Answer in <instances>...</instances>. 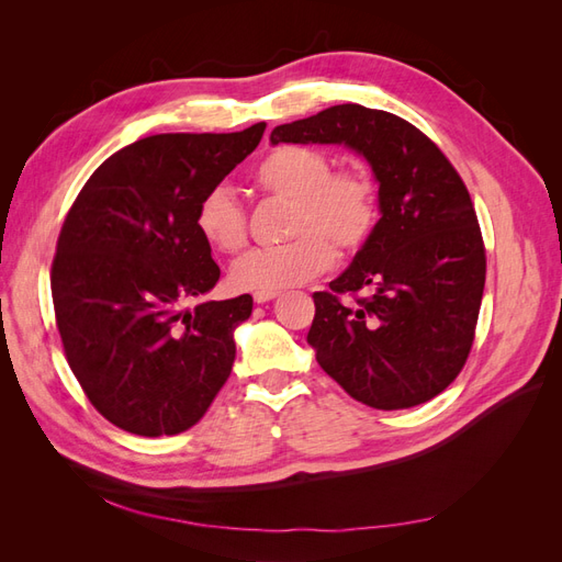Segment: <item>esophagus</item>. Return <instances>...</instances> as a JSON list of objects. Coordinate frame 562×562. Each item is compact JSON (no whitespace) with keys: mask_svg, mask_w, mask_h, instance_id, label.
I'll use <instances>...</instances> for the list:
<instances>
[{"mask_svg":"<svg viewBox=\"0 0 562 562\" xmlns=\"http://www.w3.org/2000/svg\"><path fill=\"white\" fill-rule=\"evenodd\" d=\"M279 293H255L252 295V300L258 302V304H265V302H269V300H274Z\"/></svg>","mask_w":562,"mask_h":562,"instance_id":"34e87169","label":"esophagus"}]
</instances>
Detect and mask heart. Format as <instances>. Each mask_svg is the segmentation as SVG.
<instances>
[{"label": "heart", "mask_w": 562, "mask_h": 562, "mask_svg": "<svg viewBox=\"0 0 562 562\" xmlns=\"http://www.w3.org/2000/svg\"><path fill=\"white\" fill-rule=\"evenodd\" d=\"M255 182L267 196L291 201L285 232L291 241L255 248L229 269L236 291L279 293L323 274L342 255L361 252L380 225V187L370 168H333L323 149L281 145L255 168ZM201 239L220 252H236L248 241V211L229 184L203 192L194 213Z\"/></svg>", "instance_id": "obj_1"}]
</instances>
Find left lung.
<instances>
[{
	"label": "left lung",
	"instance_id": "1",
	"mask_svg": "<svg viewBox=\"0 0 562 562\" xmlns=\"http://www.w3.org/2000/svg\"><path fill=\"white\" fill-rule=\"evenodd\" d=\"M271 143H345L380 182L375 236L330 291L314 293L307 342L318 366L378 411L431 401L469 359L485 285L464 180L417 126L356 103L277 126Z\"/></svg>",
	"mask_w": 562,
	"mask_h": 562
}]
</instances>
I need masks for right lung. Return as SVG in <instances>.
Masks as SVG:
<instances>
[{
    "instance_id": "obj_1",
    "label": "right lung",
    "mask_w": 562,
    "mask_h": 562,
    "mask_svg": "<svg viewBox=\"0 0 562 562\" xmlns=\"http://www.w3.org/2000/svg\"><path fill=\"white\" fill-rule=\"evenodd\" d=\"M239 133H159L100 164L67 211L50 265L56 326L83 394L114 427L176 436L209 411L252 297L201 302L220 279L194 213L258 147Z\"/></svg>"
}]
</instances>
